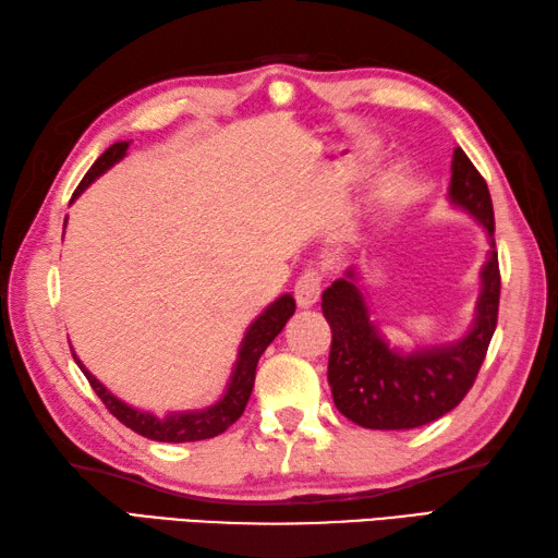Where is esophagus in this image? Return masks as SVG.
<instances>
[{
	"label": "esophagus",
	"mask_w": 558,
	"mask_h": 558,
	"mask_svg": "<svg viewBox=\"0 0 558 558\" xmlns=\"http://www.w3.org/2000/svg\"><path fill=\"white\" fill-rule=\"evenodd\" d=\"M320 291H323V277L317 275L315 269H305L303 275L295 281V303L301 305V308H313V305L320 301Z\"/></svg>",
	"instance_id": "34e87169"
}]
</instances>
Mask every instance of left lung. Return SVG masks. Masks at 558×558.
<instances>
[{
    "label": "left lung",
    "instance_id": "8db88e82",
    "mask_svg": "<svg viewBox=\"0 0 558 558\" xmlns=\"http://www.w3.org/2000/svg\"><path fill=\"white\" fill-rule=\"evenodd\" d=\"M448 197L472 214L492 241L482 267V293L470 332L458 342L416 349L412 354L385 342L356 287V271L323 293V313L332 327L327 380L339 412L363 428L400 430L436 422L458 407L474 385L498 320L501 271L494 243V204L486 180L460 146L452 154Z\"/></svg>",
    "mask_w": 558,
    "mask_h": 558
}]
</instances>
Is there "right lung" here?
Returning <instances> with one entry per match:
<instances>
[{
	"label": "right lung",
	"mask_w": 558,
	"mask_h": 558,
	"mask_svg": "<svg viewBox=\"0 0 558 558\" xmlns=\"http://www.w3.org/2000/svg\"><path fill=\"white\" fill-rule=\"evenodd\" d=\"M128 146H130V142H118V144H112L110 149L100 154L98 161L90 166V170L84 175L82 183H78V187L74 190L72 202L82 195V192L90 183H94L98 175H104L112 163H118L120 158L128 154ZM293 311H295L293 295L283 293L281 299L271 303L269 308L247 327L241 349H238V361H235L233 373H231L229 388H226L219 402L207 407V409H197V412H180V414H168L166 418H158L149 412H142V409H134L130 404H124L122 400H118V397L112 395L104 383H98L94 375L86 371L84 363L76 359V354H72V356L76 361V366L82 368V373L86 375L90 388H94V392L108 407V412L116 416L118 422L132 428L134 434L151 438V440H161V442L207 440V438L223 434V430L231 424H235L238 418H241V414L245 412V404H247L250 392H253V385H255L257 361L265 354V349L275 342V337L281 332L283 325L289 323Z\"/></svg>",
	"instance_id": "add662e5"
}]
</instances>
